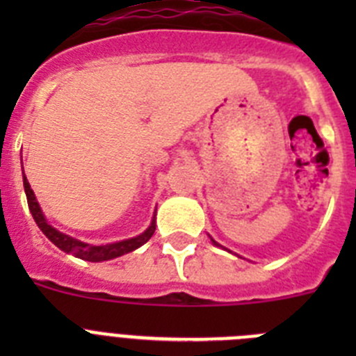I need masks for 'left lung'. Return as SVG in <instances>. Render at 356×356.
I'll use <instances>...</instances> for the list:
<instances>
[{"label": "left lung", "instance_id": "left-lung-1", "mask_svg": "<svg viewBox=\"0 0 356 356\" xmlns=\"http://www.w3.org/2000/svg\"><path fill=\"white\" fill-rule=\"evenodd\" d=\"M212 242H213V244H216V246H219V244H217V242H216V241H213V238H212Z\"/></svg>", "mask_w": 356, "mask_h": 356}]
</instances>
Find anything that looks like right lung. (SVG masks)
Listing matches in <instances>:
<instances>
[{"mask_svg": "<svg viewBox=\"0 0 356 356\" xmlns=\"http://www.w3.org/2000/svg\"><path fill=\"white\" fill-rule=\"evenodd\" d=\"M24 181V193H26V200H28V207H30V212L35 219L37 226L42 229V234L49 238V241L55 244L56 248H60L62 251L65 253H71L74 257L81 260H87V262H103V260H112V259H118L121 254L124 253H130V251L137 250L140 248L143 244H146L147 241L151 238V235L155 234V221L151 222L149 228L140 234L139 237L135 238H128V241H122V242H115V244H106V246H90V244H85V242L76 241V238L69 237V235L60 234V232H56L53 226H49L44 219L42 212H40V207L35 200V194L31 191L30 184H28L26 176L23 178Z\"/></svg>", "mask_w": 356, "mask_h": 356, "instance_id": "obj_1", "label": "right lung"}]
</instances>
